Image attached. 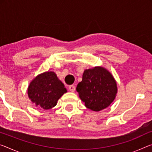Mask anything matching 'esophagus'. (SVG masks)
<instances>
[{"mask_svg":"<svg viewBox=\"0 0 152 152\" xmlns=\"http://www.w3.org/2000/svg\"><path fill=\"white\" fill-rule=\"evenodd\" d=\"M69 90L71 91V92H74V91H75V86L74 85H69Z\"/></svg>","mask_w":152,"mask_h":152,"instance_id":"esophagus-1","label":"esophagus"}]
</instances>
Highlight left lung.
I'll list each match as a JSON object with an SVG mask.
<instances>
[{
	"label": "left lung",
	"mask_w": 152,
	"mask_h": 152,
	"mask_svg": "<svg viewBox=\"0 0 152 152\" xmlns=\"http://www.w3.org/2000/svg\"><path fill=\"white\" fill-rule=\"evenodd\" d=\"M76 91L88 109L99 112L113 102L117 86L114 77L107 69L95 67L84 72L83 80L78 84Z\"/></svg>",
	"instance_id": "obj_1"
}]
</instances>
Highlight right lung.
Listing matches in <instances>:
<instances>
[{
  "label": "right lung",
  "instance_id": "1",
  "mask_svg": "<svg viewBox=\"0 0 152 152\" xmlns=\"http://www.w3.org/2000/svg\"><path fill=\"white\" fill-rule=\"evenodd\" d=\"M67 92L66 88L55 73L45 72L31 82L28 94L31 101L44 110H49L55 106L59 99Z\"/></svg>",
  "mask_w": 152,
  "mask_h": 152
}]
</instances>
